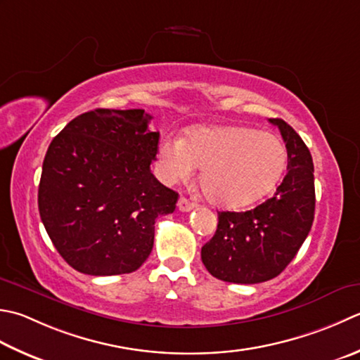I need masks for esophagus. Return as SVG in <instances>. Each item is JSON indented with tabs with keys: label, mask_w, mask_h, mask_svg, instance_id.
<instances>
[{
	"label": "esophagus",
	"mask_w": 360,
	"mask_h": 360,
	"mask_svg": "<svg viewBox=\"0 0 360 360\" xmlns=\"http://www.w3.org/2000/svg\"><path fill=\"white\" fill-rule=\"evenodd\" d=\"M178 207L179 210H182V212H190V210L196 207V204L193 201H190L188 198H186V196H182V198H179L178 201Z\"/></svg>",
	"instance_id": "34e87169"
}]
</instances>
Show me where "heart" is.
Returning <instances> with one entry per match:
<instances>
[{
    "label": "heart",
    "mask_w": 360,
    "mask_h": 360,
    "mask_svg": "<svg viewBox=\"0 0 360 360\" xmlns=\"http://www.w3.org/2000/svg\"><path fill=\"white\" fill-rule=\"evenodd\" d=\"M159 174L168 184L192 178L201 168L206 198L218 207L242 209L269 195L287 165L284 143L246 126H201L184 139L159 143Z\"/></svg>",
    "instance_id": "b5f03b06"
}]
</instances>
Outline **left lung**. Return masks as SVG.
<instances>
[{
    "label": "left lung",
    "instance_id": "8db88e82",
    "mask_svg": "<svg viewBox=\"0 0 360 360\" xmlns=\"http://www.w3.org/2000/svg\"><path fill=\"white\" fill-rule=\"evenodd\" d=\"M287 148V174L273 198L246 212H218L214 237L201 248V260L214 278L257 284L276 278L297 256L315 214L314 162L290 124L270 118Z\"/></svg>",
    "mask_w": 360,
    "mask_h": 360
}]
</instances>
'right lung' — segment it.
<instances>
[{
  "label": "right lung",
  "mask_w": 360,
  "mask_h": 360,
  "mask_svg": "<svg viewBox=\"0 0 360 360\" xmlns=\"http://www.w3.org/2000/svg\"><path fill=\"white\" fill-rule=\"evenodd\" d=\"M143 109L77 115L49 143L39 184L41 223L63 260L91 276L132 273L154 245V223L178 193L154 178L159 132Z\"/></svg>",
  "instance_id": "1"
}]
</instances>
